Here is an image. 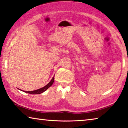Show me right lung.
Returning a JSON list of instances; mask_svg holds the SVG:
<instances>
[{"instance_id":"obj_1","label":"right lung","mask_w":128,"mask_h":128,"mask_svg":"<svg viewBox=\"0 0 128 128\" xmlns=\"http://www.w3.org/2000/svg\"><path fill=\"white\" fill-rule=\"evenodd\" d=\"M54 81V76L52 77V78L51 80V81L49 82V83L46 85L44 87H43L40 88H39V89L34 90V91H30V92H27V91H23L24 92L28 93V94H41V93L43 92H45L47 89L50 87L51 86H52Z\"/></svg>"}]
</instances>
